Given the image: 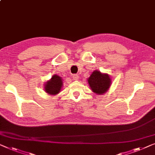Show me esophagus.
Returning a JSON list of instances; mask_svg holds the SVG:
<instances>
[{
    "label": "esophagus",
    "mask_w": 155,
    "mask_h": 155,
    "mask_svg": "<svg viewBox=\"0 0 155 155\" xmlns=\"http://www.w3.org/2000/svg\"><path fill=\"white\" fill-rule=\"evenodd\" d=\"M78 79V76L77 74H74L73 75V80L77 81Z\"/></svg>",
    "instance_id": "34e87169"
}]
</instances>
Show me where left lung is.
Here are the masks:
<instances>
[{
	"label": "left lung",
	"mask_w": 155,
	"mask_h": 155,
	"mask_svg": "<svg viewBox=\"0 0 155 155\" xmlns=\"http://www.w3.org/2000/svg\"><path fill=\"white\" fill-rule=\"evenodd\" d=\"M91 91L97 95H103L107 92L112 84L110 76L107 73L95 70L87 79Z\"/></svg>",
	"instance_id": "left-lung-1"
}]
</instances>
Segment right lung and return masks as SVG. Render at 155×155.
<instances>
[{"mask_svg": "<svg viewBox=\"0 0 155 155\" xmlns=\"http://www.w3.org/2000/svg\"><path fill=\"white\" fill-rule=\"evenodd\" d=\"M63 81L62 77L58 75H53L50 80H48L44 84V91L48 95H55L62 90Z\"/></svg>", "mask_w": 155, "mask_h": 155, "instance_id": "obj_1", "label": "right lung"}]
</instances>
